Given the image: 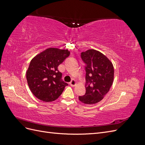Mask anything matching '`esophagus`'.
<instances>
[{
  "label": "esophagus",
  "mask_w": 145,
  "mask_h": 145,
  "mask_svg": "<svg viewBox=\"0 0 145 145\" xmlns=\"http://www.w3.org/2000/svg\"><path fill=\"white\" fill-rule=\"evenodd\" d=\"M69 85H71V86H75L76 85V80L72 79V80L71 81V82L69 83Z\"/></svg>",
  "instance_id": "1"
}]
</instances>
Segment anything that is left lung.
Returning a JSON list of instances; mask_svg holds the SVG:
<instances>
[{"label": "left lung", "mask_w": 145, "mask_h": 145, "mask_svg": "<svg viewBox=\"0 0 145 145\" xmlns=\"http://www.w3.org/2000/svg\"><path fill=\"white\" fill-rule=\"evenodd\" d=\"M81 58L86 65V93L78 99L87 105L97 103L103 99L112 85L113 65L102 52L93 49L82 52Z\"/></svg>", "instance_id": "left-lung-1"}]
</instances>
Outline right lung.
<instances>
[{
	"label": "right lung",
	"mask_w": 145,
	"mask_h": 145,
	"mask_svg": "<svg viewBox=\"0 0 145 145\" xmlns=\"http://www.w3.org/2000/svg\"><path fill=\"white\" fill-rule=\"evenodd\" d=\"M69 54L68 50L50 48L31 60L27 71V80L35 97L50 102L62 94L68 85L62 81V74L59 71L58 66Z\"/></svg>",
	"instance_id": "add662e5"
}]
</instances>
